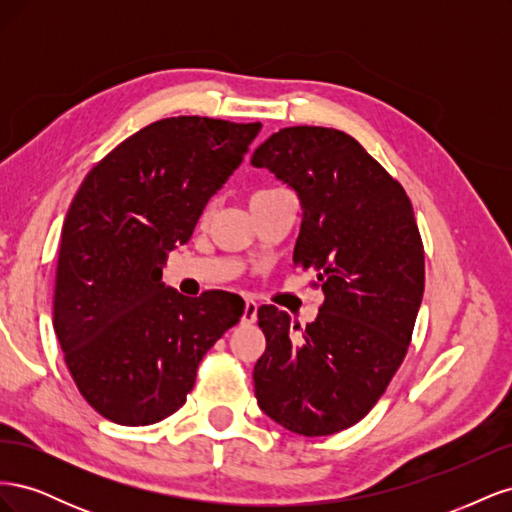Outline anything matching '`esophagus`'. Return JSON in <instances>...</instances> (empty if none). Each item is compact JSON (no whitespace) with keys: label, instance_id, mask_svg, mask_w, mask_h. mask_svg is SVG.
I'll return each instance as SVG.
<instances>
[{"label":"esophagus","instance_id":"obj_1","mask_svg":"<svg viewBox=\"0 0 512 512\" xmlns=\"http://www.w3.org/2000/svg\"><path fill=\"white\" fill-rule=\"evenodd\" d=\"M258 316V303L247 299L245 301V309H243V316H241V324H254Z\"/></svg>","mask_w":512,"mask_h":512}]
</instances>
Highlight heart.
<instances>
[{"label":"heart","instance_id":"b5f03b06","mask_svg":"<svg viewBox=\"0 0 512 512\" xmlns=\"http://www.w3.org/2000/svg\"><path fill=\"white\" fill-rule=\"evenodd\" d=\"M267 192H273V190H260V192H256L254 196H258V194H267Z\"/></svg>","mask_w":512,"mask_h":512}]
</instances>
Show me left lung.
<instances>
[{
  "mask_svg": "<svg viewBox=\"0 0 512 512\" xmlns=\"http://www.w3.org/2000/svg\"><path fill=\"white\" fill-rule=\"evenodd\" d=\"M252 164L299 194L292 260L316 269L324 292L305 329L275 305L258 309V406L292 433L331 436L376 406L408 352L425 290L421 232L401 183L346 132L284 128Z\"/></svg>",
  "mask_w": 512,
  "mask_h": 512,
  "instance_id": "8db88e82",
  "label": "left lung"
}]
</instances>
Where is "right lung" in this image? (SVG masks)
I'll return each mask as SVG.
<instances>
[{
    "label": "right lung",
    "mask_w": 512,
    "mask_h": 512,
    "mask_svg": "<svg viewBox=\"0 0 512 512\" xmlns=\"http://www.w3.org/2000/svg\"><path fill=\"white\" fill-rule=\"evenodd\" d=\"M260 128L160 119L119 143L76 192L61 228L53 329L74 384L108 421L138 427L177 412L198 363L243 316L237 294L183 297L162 269Z\"/></svg>",
    "instance_id": "right-lung-1"
}]
</instances>
